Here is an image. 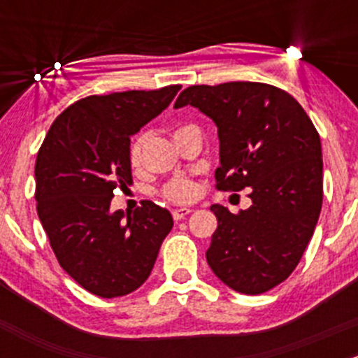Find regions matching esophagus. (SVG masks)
I'll return each mask as SVG.
<instances>
[{
    "label": "esophagus",
    "mask_w": 358,
    "mask_h": 358,
    "mask_svg": "<svg viewBox=\"0 0 358 358\" xmlns=\"http://www.w3.org/2000/svg\"><path fill=\"white\" fill-rule=\"evenodd\" d=\"M190 213H192V209L190 208H180V209H173L171 215H173V218L178 222V220H183L187 215H190Z\"/></svg>",
    "instance_id": "obj_1"
}]
</instances>
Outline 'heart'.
Returning <instances> with one entry per match:
<instances>
[{
    "instance_id": "heart-1",
    "label": "heart",
    "mask_w": 358,
    "mask_h": 358,
    "mask_svg": "<svg viewBox=\"0 0 358 358\" xmlns=\"http://www.w3.org/2000/svg\"><path fill=\"white\" fill-rule=\"evenodd\" d=\"M185 128H189V126H185ZM185 128H178L175 131V135ZM143 145H145V136L143 135L136 136L131 142V145H129L128 157L129 164H131L133 168L140 166V162H142ZM162 196L171 202H189L197 196V183L194 182V180L187 178V176H178V178H173L171 182H168L162 187Z\"/></svg>"
}]
</instances>
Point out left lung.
Returning <instances> with one entry per match:
<instances>
[{"label":"left lung","instance_id":"obj_1","mask_svg":"<svg viewBox=\"0 0 358 358\" xmlns=\"http://www.w3.org/2000/svg\"><path fill=\"white\" fill-rule=\"evenodd\" d=\"M192 106L218 128L216 189H251V208L213 204L218 227L206 259L230 289L262 294L291 275L322 208V147L303 107L284 90L234 81L189 86L175 109Z\"/></svg>","mask_w":358,"mask_h":358}]
</instances>
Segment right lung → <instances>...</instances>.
Listing matches in <instances>:
<instances>
[{
    "label": "right lung",
    "mask_w": 358,
    "mask_h": 358,
    "mask_svg": "<svg viewBox=\"0 0 358 358\" xmlns=\"http://www.w3.org/2000/svg\"><path fill=\"white\" fill-rule=\"evenodd\" d=\"M182 86L92 95L53 121L36 159L38 216L60 266L86 291L117 298L138 289L173 229L168 209L142 202L110 211L131 185L129 136L157 117Z\"/></svg>",
    "instance_id": "1"
}]
</instances>
